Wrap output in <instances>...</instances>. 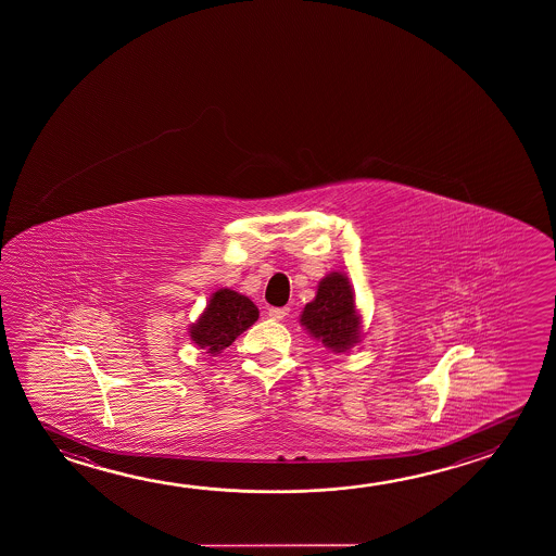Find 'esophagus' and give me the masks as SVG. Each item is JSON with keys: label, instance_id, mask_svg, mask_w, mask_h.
<instances>
[{"label": "esophagus", "instance_id": "obj_1", "mask_svg": "<svg viewBox=\"0 0 556 556\" xmlns=\"http://www.w3.org/2000/svg\"><path fill=\"white\" fill-rule=\"evenodd\" d=\"M267 314H269V318L282 319L289 314V308H269Z\"/></svg>", "mask_w": 556, "mask_h": 556}]
</instances>
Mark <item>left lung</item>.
<instances>
[{
    "label": "left lung",
    "instance_id": "left-lung-1",
    "mask_svg": "<svg viewBox=\"0 0 556 556\" xmlns=\"http://www.w3.org/2000/svg\"><path fill=\"white\" fill-rule=\"evenodd\" d=\"M301 324L333 353H343L358 343L361 316L345 275L336 271L319 281L316 299L302 309Z\"/></svg>",
    "mask_w": 556,
    "mask_h": 556
}]
</instances>
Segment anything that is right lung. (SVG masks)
Returning a JSON list of instances; mask_svg holds the SVG:
<instances>
[{"mask_svg":"<svg viewBox=\"0 0 556 556\" xmlns=\"http://www.w3.org/2000/svg\"><path fill=\"white\" fill-rule=\"evenodd\" d=\"M257 318L260 309L248 296L230 289H220L211 296L207 308L191 326V341L215 355L232 345V341L240 333H244Z\"/></svg>","mask_w":556,"mask_h":556,"instance_id":"1","label":"right lung"}]
</instances>
